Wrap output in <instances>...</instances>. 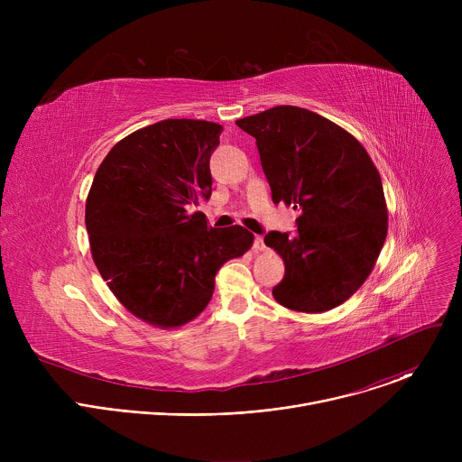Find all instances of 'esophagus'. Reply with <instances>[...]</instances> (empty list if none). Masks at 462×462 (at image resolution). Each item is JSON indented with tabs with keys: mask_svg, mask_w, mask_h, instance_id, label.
<instances>
[{
	"mask_svg": "<svg viewBox=\"0 0 462 462\" xmlns=\"http://www.w3.org/2000/svg\"><path fill=\"white\" fill-rule=\"evenodd\" d=\"M265 248H267V245H265V241H263V236H255V239H254V252L255 254L265 252Z\"/></svg>",
	"mask_w": 462,
	"mask_h": 462,
	"instance_id": "obj_1",
	"label": "esophagus"
}]
</instances>
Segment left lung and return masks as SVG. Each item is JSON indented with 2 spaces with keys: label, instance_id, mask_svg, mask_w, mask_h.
<instances>
[{
  "label": "left lung",
  "instance_id": "1",
  "mask_svg": "<svg viewBox=\"0 0 462 462\" xmlns=\"http://www.w3.org/2000/svg\"><path fill=\"white\" fill-rule=\"evenodd\" d=\"M236 124L255 139L273 201L300 212L294 236H265L285 263L274 300L309 314L342 305L369 278L387 236L382 179L369 153L338 124L296 106Z\"/></svg>",
  "mask_w": 462,
  "mask_h": 462
}]
</instances>
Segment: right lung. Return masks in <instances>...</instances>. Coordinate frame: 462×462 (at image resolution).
Listing matches in <instances>:
<instances>
[{"label":"right lung","mask_w":462,"mask_h":462,"mask_svg":"<svg viewBox=\"0 0 462 462\" xmlns=\"http://www.w3.org/2000/svg\"><path fill=\"white\" fill-rule=\"evenodd\" d=\"M221 125L168 118L118 141L98 166L86 201L95 265L127 312L159 328L199 316L216 274L250 250L254 234L212 228L189 210L212 193L210 155Z\"/></svg>","instance_id":"1"}]
</instances>
